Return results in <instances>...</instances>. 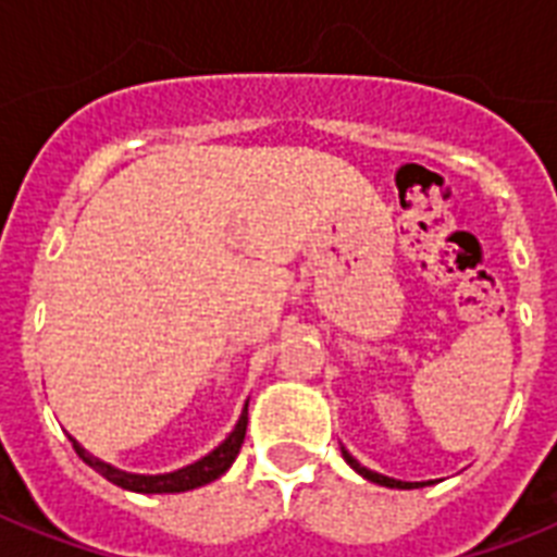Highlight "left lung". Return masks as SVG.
<instances>
[{"label":"left lung","instance_id":"obj_1","mask_svg":"<svg viewBox=\"0 0 557 557\" xmlns=\"http://www.w3.org/2000/svg\"><path fill=\"white\" fill-rule=\"evenodd\" d=\"M341 457L347 459V466L352 468L356 474H361L364 480H370V483H375V485H387V488H422V485H428V483H405V480H393V476H384V474H379V471H370V468L361 466V462H358V459L352 457L347 448H344V445H341Z\"/></svg>","mask_w":557,"mask_h":557}]
</instances>
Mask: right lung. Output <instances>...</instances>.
Segmentation results:
<instances>
[{
    "instance_id": "add662e5",
    "label": "right lung",
    "mask_w": 557,
    "mask_h": 557,
    "mask_svg": "<svg viewBox=\"0 0 557 557\" xmlns=\"http://www.w3.org/2000/svg\"><path fill=\"white\" fill-rule=\"evenodd\" d=\"M245 424H248V401H245L243 413L236 419L234 431L227 433L225 440L219 442L216 448L205 454L201 459L190 462L185 468H176V471H168V474H133V471H121V468L109 466L103 459L91 457L89 450L83 448L81 442L69 436L77 450V457L86 462L89 468H95L100 476H107L109 483L121 485L126 492H138V494H178V492H193V488H199V485H208L213 480L225 474L227 468L234 466L236 454L243 448L245 440Z\"/></svg>"
}]
</instances>
